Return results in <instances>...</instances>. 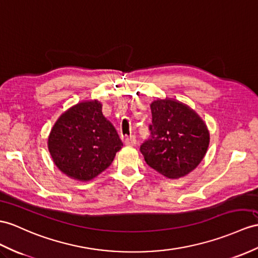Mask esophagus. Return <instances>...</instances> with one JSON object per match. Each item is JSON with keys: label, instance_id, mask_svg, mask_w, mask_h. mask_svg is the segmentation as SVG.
Masks as SVG:
<instances>
[{"label": "esophagus", "instance_id": "34e87169", "mask_svg": "<svg viewBox=\"0 0 258 258\" xmlns=\"http://www.w3.org/2000/svg\"><path fill=\"white\" fill-rule=\"evenodd\" d=\"M136 143H137V140H136V137L135 136H130V137L125 138V139H124V144H125V146H135Z\"/></svg>", "mask_w": 258, "mask_h": 258}]
</instances>
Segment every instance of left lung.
Listing matches in <instances>:
<instances>
[{
    "label": "left lung",
    "instance_id": "left-lung-1",
    "mask_svg": "<svg viewBox=\"0 0 258 258\" xmlns=\"http://www.w3.org/2000/svg\"><path fill=\"white\" fill-rule=\"evenodd\" d=\"M150 138L140 151L147 164L171 179L196 168L208 150L206 122L189 106L174 98H156L150 104Z\"/></svg>",
    "mask_w": 258,
    "mask_h": 258
}]
</instances>
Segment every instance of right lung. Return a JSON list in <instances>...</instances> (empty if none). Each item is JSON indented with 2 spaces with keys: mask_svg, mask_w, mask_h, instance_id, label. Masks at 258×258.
I'll use <instances>...</instances> for the list:
<instances>
[{
  "mask_svg": "<svg viewBox=\"0 0 258 258\" xmlns=\"http://www.w3.org/2000/svg\"><path fill=\"white\" fill-rule=\"evenodd\" d=\"M97 99L79 102L62 112L48 137L52 161L67 176L90 181L104 172L123 146Z\"/></svg>",
  "mask_w": 258,
  "mask_h": 258,
  "instance_id": "obj_1",
  "label": "right lung"
}]
</instances>
